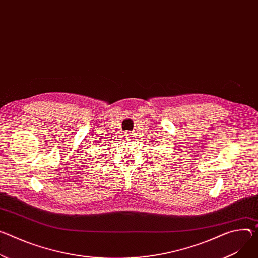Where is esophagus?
<instances>
[{"mask_svg": "<svg viewBox=\"0 0 258 258\" xmlns=\"http://www.w3.org/2000/svg\"><path fill=\"white\" fill-rule=\"evenodd\" d=\"M125 138H126V140H132V138H133V134H131V133L125 134Z\"/></svg>", "mask_w": 258, "mask_h": 258, "instance_id": "obj_1", "label": "esophagus"}]
</instances>
